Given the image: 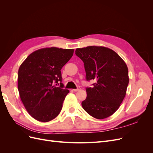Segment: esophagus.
<instances>
[{
  "mask_svg": "<svg viewBox=\"0 0 153 153\" xmlns=\"http://www.w3.org/2000/svg\"><path fill=\"white\" fill-rule=\"evenodd\" d=\"M80 87H78L77 89H73V91H75V92H77V91H80Z\"/></svg>",
  "mask_w": 153,
  "mask_h": 153,
  "instance_id": "esophagus-1",
  "label": "esophagus"
}]
</instances>
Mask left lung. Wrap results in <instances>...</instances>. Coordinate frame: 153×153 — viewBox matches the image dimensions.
<instances>
[{
  "mask_svg": "<svg viewBox=\"0 0 153 153\" xmlns=\"http://www.w3.org/2000/svg\"><path fill=\"white\" fill-rule=\"evenodd\" d=\"M75 54L84 63L87 80H96L93 87L86 88L83 108L98 119L110 116L119 108L126 94L129 76L126 63L114 50L104 47L76 48Z\"/></svg>",
  "mask_w": 153,
  "mask_h": 153,
  "instance_id": "left-lung-1",
  "label": "left lung"
}]
</instances>
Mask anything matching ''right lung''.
Here are the masks:
<instances>
[{
	"label": "right lung",
	"mask_w": 153,
	"mask_h": 153,
	"mask_svg": "<svg viewBox=\"0 0 153 153\" xmlns=\"http://www.w3.org/2000/svg\"><path fill=\"white\" fill-rule=\"evenodd\" d=\"M74 49L57 47L34 51L18 69V89L28 113L41 122H48L59 114L69 92L62 89L61 69L71 58ZM55 82H60L56 88Z\"/></svg>",
	"instance_id": "add662e5"
}]
</instances>
